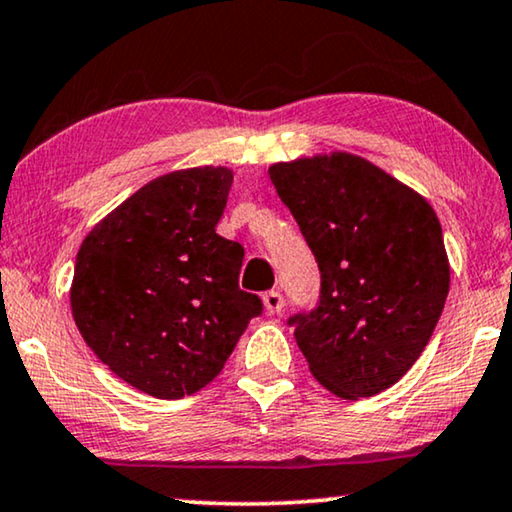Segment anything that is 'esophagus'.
<instances>
[{
	"label": "esophagus",
	"instance_id": "obj_1",
	"mask_svg": "<svg viewBox=\"0 0 512 512\" xmlns=\"http://www.w3.org/2000/svg\"><path fill=\"white\" fill-rule=\"evenodd\" d=\"M262 301H264V310L269 312V315H278V312H282V305H285V301H282V294L276 292V289L266 292L262 296Z\"/></svg>",
	"mask_w": 512,
	"mask_h": 512
}]
</instances>
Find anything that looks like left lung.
<instances>
[{
    "mask_svg": "<svg viewBox=\"0 0 512 512\" xmlns=\"http://www.w3.org/2000/svg\"><path fill=\"white\" fill-rule=\"evenodd\" d=\"M269 179L322 271L317 310L292 319L312 377L342 400L386 391L423 354L451 287L437 213L349 151L273 163Z\"/></svg>",
    "mask_w": 512,
    "mask_h": 512,
    "instance_id": "left-lung-1",
    "label": "left lung"
}]
</instances>
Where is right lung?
Returning a JSON list of instances; mask_svg holds the SVG:
<instances>
[{
  "label": "right lung",
  "mask_w": 512,
  "mask_h": 512,
  "mask_svg": "<svg viewBox=\"0 0 512 512\" xmlns=\"http://www.w3.org/2000/svg\"><path fill=\"white\" fill-rule=\"evenodd\" d=\"M232 181L223 165L160 174L96 223L75 257L80 335L114 375L158 400L216 379L262 312L239 289L243 248L216 234Z\"/></svg>",
  "instance_id": "add662e5"
}]
</instances>
